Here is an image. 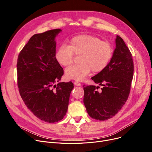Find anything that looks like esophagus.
Wrapping results in <instances>:
<instances>
[{
  "label": "esophagus",
  "instance_id": "esophagus-1",
  "mask_svg": "<svg viewBox=\"0 0 152 152\" xmlns=\"http://www.w3.org/2000/svg\"><path fill=\"white\" fill-rule=\"evenodd\" d=\"M74 84H75L76 86H80L81 85V83H79V82H77V81H75V82H74Z\"/></svg>",
  "mask_w": 152,
  "mask_h": 152
}]
</instances>
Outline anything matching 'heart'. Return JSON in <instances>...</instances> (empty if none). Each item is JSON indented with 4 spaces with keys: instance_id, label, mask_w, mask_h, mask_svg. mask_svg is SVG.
<instances>
[{
    "instance_id": "1",
    "label": "heart",
    "mask_w": 152,
    "mask_h": 152,
    "mask_svg": "<svg viewBox=\"0 0 152 152\" xmlns=\"http://www.w3.org/2000/svg\"><path fill=\"white\" fill-rule=\"evenodd\" d=\"M76 56H79L78 65L68 67L66 76L70 79L83 81L91 71L97 73L105 69L113 55V48L107 41L90 34L77 35L72 38L69 45H61L55 54L57 61L63 66L73 63Z\"/></svg>"
}]
</instances>
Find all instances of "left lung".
Listing matches in <instances>:
<instances>
[{
  "instance_id": "1",
  "label": "left lung",
  "mask_w": 152,
  "mask_h": 152,
  "mask_svg": "<svg viewBox=\"0 0 152 152\" xmlns=\"http://www.w3.org/2000/svg\"><path fill=\"white\" fill-rule=\"evenodd\" d=\"M134 75L132 54L119 36L113 57L105 69L91 77L100 87L84 85V103L89 115L100 121L114 116L129 97Z\"/></svg>"
}]
</instances>
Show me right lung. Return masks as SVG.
<instances>
[{
    "mask_svg": "<svg viewBox=\"0 0 152 152\" xmlns=\"http://www.w3.org/2000/svg\"><path fill=\"white\" fill-rule=\"evenodd\" d=\"M55 29L32 36L19 53L17 84L28 108L47 123L60 121L66 115L73 83H58L64 71L55 58Z\"/></svg>",
    "mask_w": 152,
    "mask_h": 152,
    "instance_id": "right-lung-1",
    "label": "right lung"
}]
</instances>
